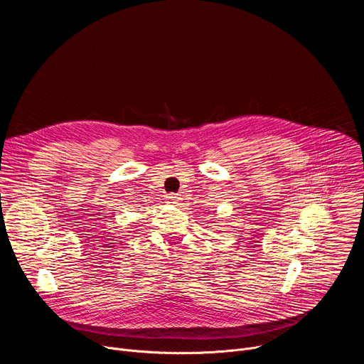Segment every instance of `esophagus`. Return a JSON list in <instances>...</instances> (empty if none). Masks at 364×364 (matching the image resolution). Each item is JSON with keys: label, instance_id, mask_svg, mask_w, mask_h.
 <instances>
[{"label": "esophagus", "instance_id": "34e87169", "mask_svg": "<svg viewBox=\"0 0 364 364\" xmlns=\"http://www.w3.org/2000/svg\"><path fill=\"white\" fill-rule=\"evenodd\" d=\"M180 200H181V198H180L178 194H168V196H167V203H168V204H178Z\"/></svg>", "mask_w": 364, "mask_h": 364}]
</instances>
